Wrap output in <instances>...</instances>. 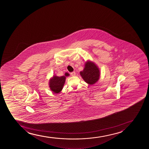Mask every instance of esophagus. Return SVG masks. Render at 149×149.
<instances>
[{
  "instance_id": "1",
  "label": "esophagus",
  "mask_w": 149,
  "mask_h": 149,
  "mask_svg": "<svg viewBox=\"0 0 149 149\" xmlns=\"http://www.w3.org/2000/svg\"><path fill=\"white\" fill-rule=\"evenodd\" d=\"M70 75L71 76H75L76 75L75 72H74H74H71L70 73Z\"/></svg>"
}]
</instances>
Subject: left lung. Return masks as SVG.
I'll list each match as a JSON object with an SVG mask.
<instances>
[{"mask_svg": "<svg viewBox=\"0 0 149 149\" xmlns=\"http://www.w3.org/2000/svg\"><path fill=\"white\" fill-rule=\"evenodd\" d=\"M80 74L83 80L89 85L97 83L100 77V71L98 66L89 60L86 62L84 68Z\"/></svg>", "mask_w": 149, "mask_h": 149, "instance_id": "8db88e82", "label": "left lung"}]
</instances>
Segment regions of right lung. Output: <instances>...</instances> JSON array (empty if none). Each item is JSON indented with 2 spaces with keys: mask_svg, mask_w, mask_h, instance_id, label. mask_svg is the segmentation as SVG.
Masks as SVG:
<instances>
[{
  "mask_svg": "<svg viewBox=\"0 0 149 149\" xmlns=\"http://www.w3.org/2000/svg\"><path fill=\"white\" fill-rule=\"evenodd\" d=\"M69 76V74L68 72L65 74V75L61 77L56 75L53 76L49 80V86L51 91L55 93H60L62 91L65 84L66 77H68Z\"/></svg>",
  "mask_w": 149,
  "mask_h": 149,
  "instance_id": "add662e5",
  "label": "right lung"
}]
</instances>
